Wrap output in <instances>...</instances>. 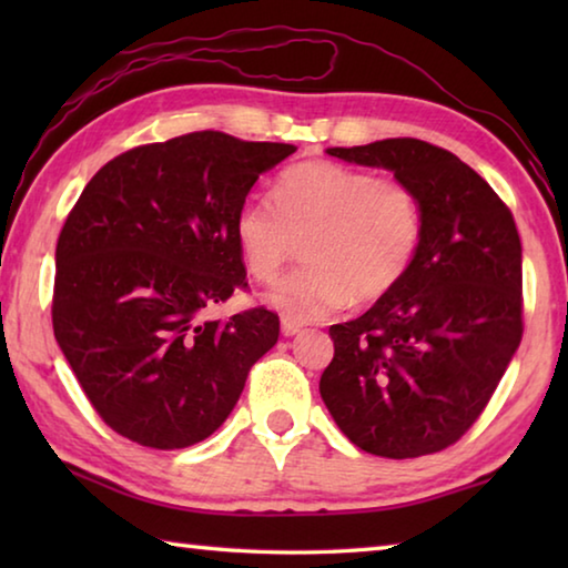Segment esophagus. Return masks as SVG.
<instances>
[{
	"label": "esophagus",
	"instance_id": "34e87169",
	"mask_svg": "<svg viewBox=\"0 0 568 568\" xmlns=\"http://www.w3.org/2000/svg\"><path fill=\"white\" fill-rule=\"evenodd\" d=\"M281 328H283V335H285V338H293V335H297V333L303 331V323H295V321H287V318H283Z\"/></svg>",
	"mask_w": 568,
	"mask_h": 568
}]
</instances>
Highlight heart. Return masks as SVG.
Here are the masks:
<instances>
[{
    "mask_svg": "<svg viewBox=\"0 0 568 568\" xmlns=\"http://www.w3.org/2000/svg\"><path fill=\"white\" fill-rule=\"evenodd\" d=\"M255 281H273L305 237V265L281 277L265 301L307 323L351 301H381L410 271L423 237L420 200L406 180L371 175L333 160H307L277 178L275 200L247 195L233 223Z\"/></svg>",
    "mask_w": 568,
    "mask_h": 568,
    "instance_id": "b5f03b06",
    "label": "heart"
}]
</instances>
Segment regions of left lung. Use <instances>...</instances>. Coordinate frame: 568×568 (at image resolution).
Wrapping results in <instances>:
<instances>
[{"label": "left lung", "mask_w": 568, "mask_h": 568, "mask_svg": "<svg viewBox=\"0 0 568 568\" xmlns=\"http://www.w3.org/2000/svg\"><path fill=\"white\" fill-rule=\"evenodd\" d=\"M328 155L416 190L420 247L361 318L331 325L321 398L351 444L383 458L436 454L474 426L521 343V240L511 210L454 152L413 138Z\"/></svg>", "instance_id": "left-lung-1"}]
</instances>
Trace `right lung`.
<instances>
[{
	"mask_svg": "<svg viewBox=\"0 0 568 568\" xmlns=\"http://www.w3.org/2000/svg\"><path fill=\"white\" fill-rule=\"evenodd\" d=\"M285 142L192 132L110 160L57 240L52 325L102 420L134 444H200L235 408L253 363L273 348L265 307L213 321L245 287L233 223Z\"/></svg>",
	"mask_w": 568,
	"mask_h": 568,
	"instance_id": "right-lung-1",
	"label": "right lung"
}]
</instances>
